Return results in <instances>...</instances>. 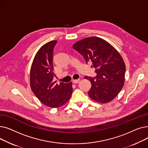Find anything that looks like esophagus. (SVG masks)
<instances>
[{
	"label": "esophagus",
	"mask_w": 148,
	"mask_h": 148,
	"mask_svg": "<svg viewBox=\"0 0 148 148\" xmlns=\"http://www.w3.org/2000/svg\"><path fill=\"white\" fill-rule=\"evenodd\" d=\"M80 82V79H76V80H73V82L74 83H78Z\"/></svg>",
	"instance_id": "esophagus-1"
}]
</instances>
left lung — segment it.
<instances>
[{
  "mask_svg": "<svg viewBox=\"0 0 148 148\" xmlns=\"http://www.w3.org/2000/svg\"><path fill=\"white\" fill-rule=\"evenodd\" d=\"M73 47L83 55L86 63L91 62L97 73L95 77H84L92 84L89 97L101 103L111 101L125 83V64L120 53L110 43L97 36L85 38L74 43Z\"/></svg>",
  "mask_w": 148,
  "mask_h": 148,
  "instance_id": "obj_1",
  "label": "left lung"
}]
</instances>
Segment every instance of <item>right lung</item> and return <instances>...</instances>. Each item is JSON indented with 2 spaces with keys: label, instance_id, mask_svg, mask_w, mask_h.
Here are the masks:
<instances>
[{
  "label": "right lung",
  "instance_id": "obj_1",
  "mask_svg": "<svg viewBox=\"0 0 148 148\" xmlns=\"http://www.w3.org/2000/svg\"><path fill=\"white\" fill-rule=\"evenodd\" d=\"M57 41L44 44L36 53L30 72V85L35 95L43 104L58 108L66 104L73 93L72 82L56 84L53 65V51Z\"/></svg>",
  "mask_w": 148,
  "mask_h": 148
}]
</instances>
